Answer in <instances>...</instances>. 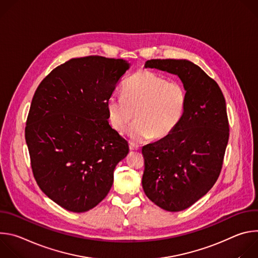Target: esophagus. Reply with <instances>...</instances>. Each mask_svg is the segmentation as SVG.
Returning <instances> with one entry per match:
<instances>
[{
    "instance_id": "obj_1",
    "label": "esophagus",
    "mask_w": 258,
    "mask_h": 258,
    "mask_svg": "<svg viewBox=\"0 0 258 258\" xmlns=\"http://www.w3.org/2000/svg\"><path fill=\"white\" fill-rule=\"evenodd\" d=\"M140 149V147L138 146V145H136L135 143H133V142H130V150H139Z\"/></svg>"
}]
</instances>
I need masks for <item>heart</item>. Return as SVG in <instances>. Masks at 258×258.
<instances>
[{"instance_id":"b5f03b06","label":"heart","mask_w":258,"mask_h":258,"mask_svg":"<svg viewBox=\"0 0 258 258\" xmlns=\"http://www.w3.org/2000/svg\"><path fill=\"white\" fill-rule=\"evenodd\" d=\"M187 105V92L178 81L149 70H140L125 82L123 95L112 94L107 100L109 122L123 132L136 116L128 135L140 142L163 139L178 125Z\"/></svg>"}]
</instances>
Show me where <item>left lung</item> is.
<instances>
[{
    "instance_id": "8db88e82",
    "label": "left lung",
    "mask_w": 258,
    "mask_h": 258,
    "mask_svg": "<svg viewBox=\"0 0 258 258\" xmlns=\"http://www.w3.org/2000/svg\"><path fill=\"white\" fill-rule=\"evenodd\" d=\"M145 67L176 75L187 92L182 118L167 137L143 147L146 196L167 211H180L217 180L229 141L226 100L217 83L188 60L151 59Z\"/></svg>"
}]
</instances>
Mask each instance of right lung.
Masks as SVG:
<instances>
[{
  "label": "right lung",
  "instance_id": "add662e5",
  "mask_svg": "<svg viewBox=\"0 0 258 258\" xmlns=\"http://www.w3.org/2000/svg\"><path fill=\"white\" fill-rule=\"evenodd\" d=\"M130 64L88 56L57 66L36 89L25 126L33 176L66 210L98 205L113 183L128 144L109 125L107 100Z\"/></svg>",
  "mask_w": 258,
  "mask_h": 258
}]
</instances>
